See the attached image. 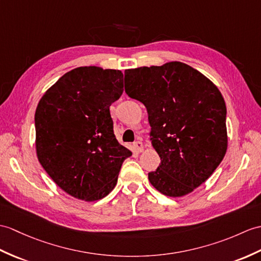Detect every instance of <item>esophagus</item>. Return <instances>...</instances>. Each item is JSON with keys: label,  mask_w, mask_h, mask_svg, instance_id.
<instances>
[{"label": "esophagus", "mask_w": 261, "mask_h": 261, "mask_svg": "<svg viewBox=\"0 0 261 261\" xmlns=\"http://www.w3.org/2000/svg\"><path fill=\"white\" fill-rule=\"evenodd\" d=\"M133 149H135L137 152H142V151L144 150L143 143L141 141H136L135 143H133Z\"/></svg>", "instance_id": "obj_1"}]
</instances>
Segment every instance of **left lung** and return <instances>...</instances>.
<instances>
[{"label": "left lung", "instance_id": "1", "mask_svg": "<svg viewBox=\"0 0 261 261\" xmlns=\"http://www.w3.org/2000/svg\"><path fill=\"white\" fill-rule=\"evenodd\" d=\"M125 92L147 108L161 163L149 181L168 197L202 185L227 152L226 103L215 84L182 62L125 70Z\"/></svg>", "mask_w": 261, "mask_h": 261}]
</instances>
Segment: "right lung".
<instances>
[{
	"label": "right lung",
	"instance_id": "right-lung-1",
	"mask_svg": "<svg viewBox=\"0 0 261 261\" xmlns=\"http://www.w3.org/2000/svg\"><path fill=\"white\" fill-rule=\"evenodd\" d=\"M123 92V73L100 66L69 71L48 88L35 111L36 156L68 195L84 201L116 187L132 152L113 133L110 106Z\"/></svg>",
	"mask_w": 261,
	"mask_h": 261
}]
</instances>
